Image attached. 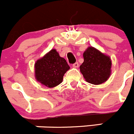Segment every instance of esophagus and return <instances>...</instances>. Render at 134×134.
<instances>
[{"mask_svg":"<svg viewBox=\"0 0 134 134\" xmlns=\"http://www.w3.org/2000/svg\"><path fill=\"white\" fill-rule=\"evenodd\" d=\"M79 66V64L78 62H75L74 64H73V67H74V68H77Z\"/></svg>","mask_w":134,"mask_h":134,"instance_id":"34e87169","label":"esophagus"}]
</instances>
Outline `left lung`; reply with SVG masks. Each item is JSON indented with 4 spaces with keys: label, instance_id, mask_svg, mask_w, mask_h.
<instances>
[{
    "label": "left lung",
    "instance_id": "1",
    "mask_svg": "<svg viewBox=\"0 0 134 134\" xmlns=\"http://www.w3.org/2000/svg\"><path fill=\"white\" fill-rule=\"evenodd\" d=\"M84 61L80 72L88 83L99 85L105 82L111 74V60L93 47H89L83 54Z\"/></svg>",
    "mask_w": 134,
    "mask_h": 134
}]
</instances>
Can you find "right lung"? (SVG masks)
<instances>
[{
  "mask_svg": "<svg viewBox=\"0 0 134 134\" xmlns=\"http://www.w3.org/2000/svg\"><path fill=\"white\" fill-rule=\"evenodd\" d=\"M70 66L60 57L56 49H52L35 64V76L37 81L51 88L61 83Z\"/></svg>",
  "mask_w": 134,
  "mask_h": 134,
  "instance_id": "1",
  "label": "right lung"
}]
</instances>
